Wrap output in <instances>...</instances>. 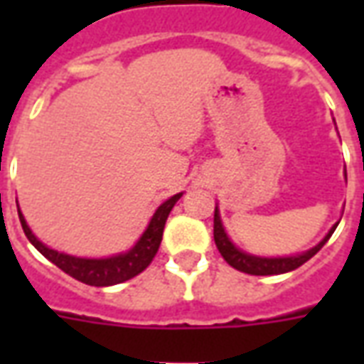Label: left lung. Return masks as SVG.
Here are the masks:
<instances>
[{
    "label": "left lung",
    "mask_w": 364,
    "mask_h": 364,
    "mask_svg": "<svg viewBox=\"0 0 364 364\" xmlns=\"http://www.w3.org/2000/svg\"><path fill=\"white\" fill-rule=\"evenodd\" d=\"M345 181H347V173H345ZM339 224V222H337ZM337 224L331 226L328 234L323 236L320 244H316L310 250H306L302 253H296V255H284V257H261V255H253V253H247L244 250H240L230 236L226 234V228L222 224L220 210H218V205L214 208V242H216V247L220 255L226 259L228 265H232L237 271L247 274H282L289 273V271H294L300 265H304L306 261L312 259L316 253L320 252L323 244L328 242L331 234L336 232Z\"/></svg>",
    "instance_id": "left-lung-1"
}]
</instances>
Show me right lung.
I'll return each mask as SVG.
<instances>
[{
  "mask_svg": "<svg viewBox=\"0 0 364 364\" xmlns=\"http://www.w3.org/2000/svg\"><path fill=\"white\" fill-rule=\"evenodd\" d=\"M181 197L183 193H177V195L164 200L156 208L151 220L148 222V226L142 232V236L138 237V242L128 252L117 253V255H111V257H99V259H95V257H75V255H70V253L52 250L33 234V230L28 228L27 220H25L19 206H17V213H19L21 226H23V232L28 237V242L35 245L36 250L43 253L50 263H54L56 267L62 269L70 277H74L75 281L85 282V284H91V287H111V284H119V282L132 279V277L142 273L144 269L150 265L151 259L158 253L159 244H161L167 216L171 213L175 203Z\"/></svg>",
  "mask_w": 364,
  "mask_h": 364,
  "instance_id": "1",
  "label": "right lung"
}]
</instances>
